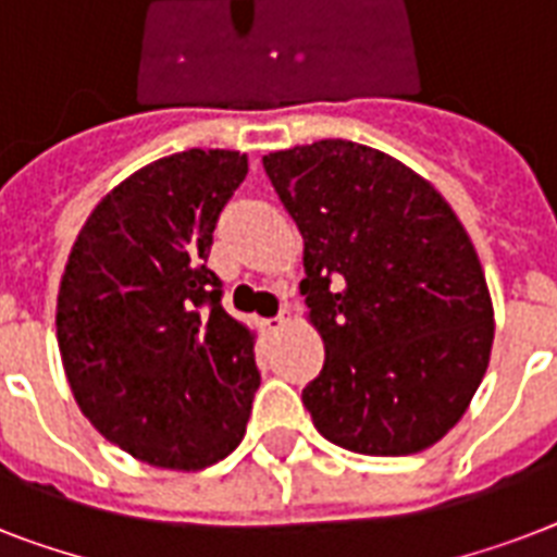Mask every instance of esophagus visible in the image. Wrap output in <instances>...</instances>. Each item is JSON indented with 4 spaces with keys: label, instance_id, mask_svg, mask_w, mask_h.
<instances>
[{
    "label": "esophagus",
    "instance_id": "1",
    "mask_svg": "<svg viewBox=\"0 0 557 557\" xmlns=\"http://www.w3.org/2000/svg\"><path fill=\"white\" fill-rule=\"evenodd\" d=\"M288 321H292V318H288V312H280L277 318H271V321H265V330L277 332V330H283V326H288Z\"/></svg>",
    "mask_w": 557,
    "mask_h": 557
}]
</instances>
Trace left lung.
<instances>
[{
	"label": "left lung",
	"mask_w": 557,
	"mask_h": 557,
	"mask_svg": "<svg viewBox=\"0 0 557 557\" xmlns=\"http://www.w3.org/2000/svg\"><path fill=\"white\" fill-rule=\"evenodd\" d=\"M304 234L300 292L326 361L314 428L367 457L440 442L471 405L494 341L492 295L450 205L387 152L326 141L262 159Z\"/></svg>",
	"instance_id": "1"
}]
</instances>
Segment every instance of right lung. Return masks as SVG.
Listing matches in <instances>:
<instances>
[{"label":"right lung","mask_w":557,"mask_h":557,"mask_svg":"<svg viewBox=\"0 0 557 557\" xmlns=\"http://www.w3.org/2000/svg\"><path fill=\"white\" fill-rule=\"evenodd\" d=\"M248 173L234 150H187L124 178L74 239L57 341L83 416L141 462L199 471L243 442L260 370L253 332L205 265Z\"/></svg>","instance_id":"1"}]
</instances>
